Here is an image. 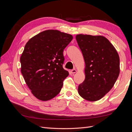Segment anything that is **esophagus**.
I'll return each instance as SVG.
<instances>
[{"label": "esophagus", "mask_w": 132, "mask_h": 132, "mask_svg": "<svg viewBox=\"0 0 132 132\" xmlns=\"http://www.w3.org/2000/svg\"><path fill=\"white\" fill-rule=\"evenodd\" d=\"M76 72H77V70H76V69H72V70H71V73H72V74H74V73H75Z\"/></svg>", "instance_id": "34e87169"}]
</instances>
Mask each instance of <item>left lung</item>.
<instances>
[{"mask_svg":"<svg viewBox=\"0 0 132 132\" xmlns=\"http://www.w3.org/2000/svg\"><path fill=\"white\" fill-rule=\"evenodd\" d=\"M85 62V79L78 93L86 100H99L112 88L119 74V57L113 46L101 36L78 35Z\"/></svg>","mask_w":132,"mask_h":132,"instance_id":"8db88e82","label":"left lung"}]
</instances>
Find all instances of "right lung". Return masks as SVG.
<instances>
[{
    "instance_id": "1",
    "label": "right lung",
    "mask_w": 132,
    "mask_h": 132,
    "mask_svg": "<svg viewBox=\"0 0 132 132\" xmlns=\"http://www.w3.org/2000/svg\"><path fill=\"white\" fill-rule=\"evenodd\" d=\"M72 39L71 35L49 30L26 44L20 57L21 71L32 93L40 100H49L61 91L69 75L63 68V51Z\"/></svg>"
}]
</instances>
